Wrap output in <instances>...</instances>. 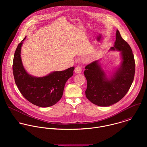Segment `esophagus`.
Here are the masks:
<instances>
[{"instance_id": "1", "label": "esophagus", "mask_w": 147, "mask_h": 147, "mask_svg": "<svg viewBox=\"0 0 147 147\" xmlns=\"http://www.w3.org/2000/svg\"><path fill=\"white\" fill-rule=\"evenodd\" d=\"M82 71V69L80 66H77L75 69V72L76 74H80Z\"/></svg>"}]
</instances>
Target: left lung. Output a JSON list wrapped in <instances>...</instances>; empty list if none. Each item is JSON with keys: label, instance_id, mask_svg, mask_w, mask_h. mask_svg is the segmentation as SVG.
Segmentation results:
<instances>
[{"label": "left lung", "instance_id": "1", "mask_svg": "<svg viewBox=\"0 0 147 147\" xmlns=\"http://www.w3.org/2000/svg\"><path fill=\"white\" fill-rule=\"evenodd\" d=\"M110 50L121 52V63L109 77L102 69L100 61L89 64L84 71L87 80L85 96L91 102L100 106H109L120 101L130 88L135 72L132 49L122 38L118 30L116 32L114 45Z\"/></svg>", "mask_w": 147, "mask_h": 147}]
</instances>
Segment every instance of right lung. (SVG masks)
<instances>
[{"label":"right lung","instance_id":"add662e5","mask_svg":"<svg viewBox=\"0 0 147 147\" xmlns=\"http://www.w3.org/2000/svg\"><path fill=\"white\" fill-rule=\"evenodd\" d=\"M25 38L18 45L14 55L12 68L15 83L22 95L32 104L41 107L51 106L62 98L64 85L73 75L75 67L54 71L43 77L30 75L21 61V47Z\"/></svg>","mask_w":147,"mask_h":147}]
</instances>
